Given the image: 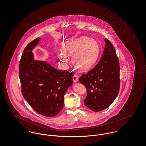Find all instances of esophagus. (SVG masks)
Returning <instances> with one entry per match:
<instances>
[{
	"instance_id": "1",
	"label": "esophagus",
	"mask_w": 146,
	"mask_h": 146,
	"mask_svg": "<svg viewBox=\"0 0 146 146\" xmlns=\"http://www.w3.org/2000/svg\"><path fill=\"white\" fill-rule=\"evenodd\" d=\"M73 80L75 83H76V82H77L78 81V78L77 75H74V76L73 77Z\"/></svg>"
}]
</instances>
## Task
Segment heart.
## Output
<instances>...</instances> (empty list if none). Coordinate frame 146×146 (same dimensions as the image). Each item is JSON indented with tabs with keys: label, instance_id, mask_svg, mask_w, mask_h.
<instances>
[{
	"label": "heart",
	"instance_id": "b5f03b06",
	"mask_svg": "<svg viewBox=\"0 0 146 146\" xmlns=\"http://www.w3.org/2000/svg\"><path fill=\"white\" fill-rule=\"evenodd\" d=\"M65 53L71 55L73 64L81 70H86L91 68L97 60L99 46L94 40L82 37L74 40L64 47ZM62 61L66 63L68 59L64 54L60 55Z\"/></svg>",
	"mask_w": 146,
	"mask_h": 146
}]
</instances>
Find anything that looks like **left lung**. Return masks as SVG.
Returning a JSON list of instances; mask_svg holds the SVG:
<instances>
[{"label":"left lung","mask_w":146,"mask_h":146,"mask_svg":"<svg viewBox=\"0 0 146 146\" xmlns=\"http://www.w3.org/2000/svg\"><path fill=\"white\" fill-rule=\"evenodd\" d=\"M106 43L102 57L96 66L79 81L87 88L84 105L98 112L108 108L115 100L120 89V66L115 50L109 40Z\"/></svg>","instance_id":"1"}]
</instances>
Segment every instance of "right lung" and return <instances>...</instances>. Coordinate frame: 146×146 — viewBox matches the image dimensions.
<instances>
[{
  "label": "right lung",
  "mask_w": 146,
  "mask_h": 146,
  "mask_svg": "<svg viewBox=\"0 0 146 146\" xmlns=\"http://www.w3.org/2000/svg\"><path fill=\"white\" fill-rule=\"evenodd\" d=\"M37 38L23 51L19 66L22 93L37 113L56 115L63 108L64 95L73 84L72 73L59 70L44 60L35 59L33 50L40 42Z\"/></svg>",
  "instance_id": "obj_1"
}]
</instances>
